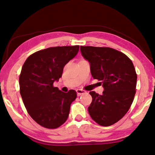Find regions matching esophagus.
Returning a JSON list of instances; mask_svg holds the SVG:
<instances>
[{"label":"esophagus","mask_w":155,"mask_h":155,"mask_svg":"<svg viewBox=\"0 0 155 155\" xmlns=\"http://www.w3.org/2000/svg\"><path fill=\"white\" fill-rule=\"evenodd\" d=\"M76 91H77L78 96H80V95H82V94H83L86 93V91L83 90V89H77V90H76Z\"/></svg>","instance_id":"34e87169"}]
</instances>
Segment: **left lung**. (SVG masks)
I'll list each match as a JSON object with an SVG mask.
<instances>
[{"label": "left lung", "mask_w": 155, "mask_h": 155, "mask_svg": "<svg viewBox=\"0 0 155 155\" xmlns=\"http://www.w3.org/2000/svg\"><path fill=\"white\" fill-rule=\"evenodd\" d=\"M82 57L90 64L94 79L103 83L102 95L90 91L88 107L91 117L99 125L108 127L118 122L129 110L136 94V75L131 60L110 48L80 46Z\"/></svg>", "instance_id": "left-lung-1"}]
</instances>
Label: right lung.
Wrapping results in <instances>:
<instances>
[{
	"instance_id": "obj_1",
	"label": "right lung",
	"mask_w": 155,
	"mask_h": 155,
	"mask_svg": "<svg viewBox=\"0 0 155 155\" xmlns=\"http://www.w3.org/2000/svg\"><path fill=\"white\" fill-rule=\"evenodd\" d=\"M79 45L49 48L29 56L22 66L19 87L28 113L40 126L57 129L68 117L75 90L64 93L53 86L67 63L77 55Z\"/></svg>"
}]
</instances>
